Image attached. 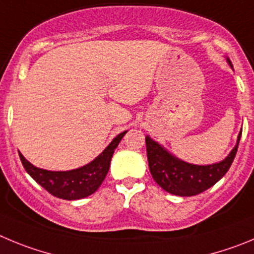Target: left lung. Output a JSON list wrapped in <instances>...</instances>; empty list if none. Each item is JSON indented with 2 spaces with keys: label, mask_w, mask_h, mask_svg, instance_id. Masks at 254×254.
Here are the masks:
<instances>
[{
  "label": "left lung",
  "mask_w": 254,
  "mask_h": 254,
  "mask_svg": "<svg viewBox=\"0 0 254 254\" xmlns=\"http://www.w3.org/2000/svg\"><path fill=\"white\" fill-rule=\"evenodd\" d=\"M227 61L230 67H233L232 62L229 59ZM241 135L242 131L238 135L237 145L227 158L210 166H196V164L186 163L173 157L157 141L147 136L145 145H147L148 164L152 177L162 189L173 195L195 196L204 192L207 189L214 186L228 172L238 150Z\"/></svg>",
  "instance_id": "8db88e82"
}]
</instances>
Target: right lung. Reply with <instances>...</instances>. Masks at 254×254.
<instances>
[{
	"instance_id": "add662e5",
	"label": "right lung",
	"mask_w": 254,
	"mask_h": 254,
	"mask_svg": "<svg viewBox=\"0 0 254 254\" xmlns=\"http://www.w3.org/2000/svg\"><path fill=\"white\" fill-rule=\"evenodd\" d=\"M125 132L127 131L119 134L97 158L77 170L64 171V172L42 170L26 161L21 153H19V155L25 171L40 186L44 187L48 192L64 200H78L92 195L101 186L110 168L114 150L125 135Z\"/></svg>"
}]
</instances>
